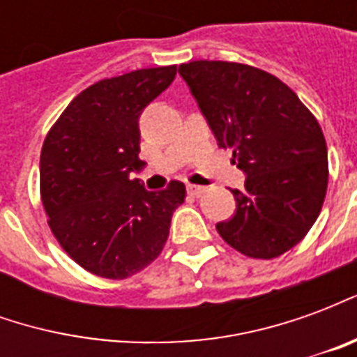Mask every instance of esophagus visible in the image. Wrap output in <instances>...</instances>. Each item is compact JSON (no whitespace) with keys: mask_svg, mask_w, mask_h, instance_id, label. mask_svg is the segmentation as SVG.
Listing matches in <instances>:
<instances>
[{"mask_svg":"<svg viewBox=\"0 0 357 357\" xmlns=\"http://www.w3.org/2000/svg\"><path fill=\"white\" fill-rule=\"evenodd\" d=\"M187 193L191 197H201V195L206 193V187L202 185H187Z\"/></svg>","mask_w":357,"mask_h":357,"instance_id":"34e87169","label":"esophagus"}]
</instances>
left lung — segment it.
I'll list each match as a JSON object with an SVG mask.
<instances>
[{"label":"left lung","mask_w":357,"mask_h":357,"mask_svg":"<svg viewBox=\"0 0 357 357\" xmlns=\"http://www.w3.org/2000/svg\"><path fill=\"white\" fill-rule=\"evenodd\" d=\"M222 149H233L245 189L220 237L250 258L271 260L306 237L321 212L327 143L298 95L273 74L227 61L179 65Z\"/></svg>","instance_id":"1"}]
</instances>
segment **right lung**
Segmentation results:
<instances>
[{"label":"right lung","mask_w":357,"mask_h":357,"mask_svg":"<svg viewBox=\"0 0 357 357\" xmlns=\"http://www.w3.org/2000/svg\"><path fill=\"white\" fill-rule=\"evenodd\" d=\"M176 78V65L107 78L76 95L43 141L40 191L51 231L82 268L126 279L162 252L185 185L147 191L139 116Z\"/></svg>","instance_id":"right-lung-1"}]
</instances>
